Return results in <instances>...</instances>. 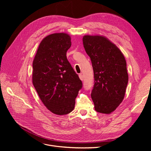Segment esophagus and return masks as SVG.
<instances>
[{
  "instance_id": "1",
  "label": "esophagus",
  "mask_w": 151,
  "mask_h": 151,
  "mask_svg": "<svg viewBox=\"0 0 151 151\" xmlns=\"http://www.w3.org/2000/svg\"><path fill=\"white\" fill-rule=\"evenodd\" d=\"M79 77H80V80H81V81H83V80H84V77H83V75H82V73H81V74L79 75Z\"/></svg>"
}]
</instances>
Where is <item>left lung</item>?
<instances>
[{"label": "left lung", "mask_w": 151, "mask_h": 151, "mask_svg": "<svg viewBox=\"0 0 151 151\" xmlns=\"http://www.w3.org/2000/svg\"><path fill=\"white\" fill-rule=\"evenodd\" d=\"M83 42L93 70L91 98L95 109L110 114L125 96L129 80L126 60L120 50L104 36L84 35Z\"/></svg>", "instance_id": "1"}]
</instances>
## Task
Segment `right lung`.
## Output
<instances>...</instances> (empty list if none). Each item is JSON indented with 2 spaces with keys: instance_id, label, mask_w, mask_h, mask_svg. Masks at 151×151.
I'll use <instances>...</instances> for the list:
<instances>
[{
  "instance_id": "1",
  "label": "right lung",
  "mask_w": 151,
  "mask_h": 151,
  "mask_svg": "<svg viewBox=\"0 0 151 151\" xmlns=\"http://www.w3.org/2000/svg\"><path fill=\"white\" fill-rule=\"evenodd\" d=\"M71 45L67 34L47 35L40 43L33 61L34 88L44 105L57 115L72 111L83 86L66 56Z\"/></svg>"
}]
</instances>
